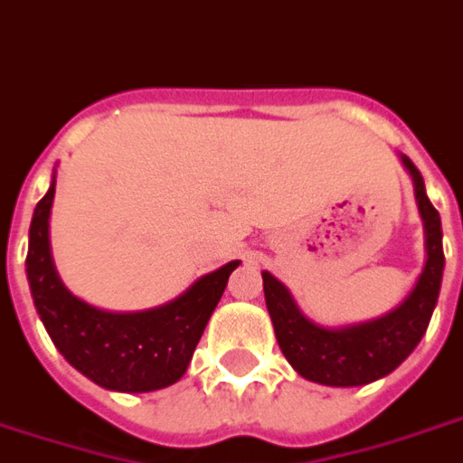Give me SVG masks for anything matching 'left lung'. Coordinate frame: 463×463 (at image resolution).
I'll use <instances>...</instances> for the list:
<instances>
[{"label": "left lung", "instance_id": "obj_1", "mask_svg": "<svg viewBox=\"0 0 463 463\" xmlns=\"http://www.w3.org/2000/svg\"><path fill=\"white\" fill-rule=\"evenodd\" d=\"M402 164L412 176L414 198L422 215L427 260L412 292L395 309L354 326H318L301 314L289 289L279 279L262 272L267 311L275 326L277 344L282 348L284 358L292 363L294 371L311 383L331 388H354L385 378L412 354L430 326L444 272L441 221L437 208L427 198L420 169L405 154Z\"/></svg>", "mask_w": 463, "mask_h": 463}]
</instances>
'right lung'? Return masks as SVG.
I'll return each instance as SVG.
<instances>
[{"label":"right lung","mask_w":463,"mask_h":463,"mask_svg":"<svg viewBox=\"0 0 463 463\" xmlns=\"http://www.w3.org/2000/svg\"><path fill=\"white\" fill-rule=\"evenodd\" d=\"M56 179L33 211L29 228V277L33 307L51 341L75 371L95 385L118 392H152L174 385L218 307L228 277L241 265L232 260L208 272L169 304L146 311H105L78 299L61 282L49 242Z\"/></svg>","instance_id":"add662e5"}]
</instances>
